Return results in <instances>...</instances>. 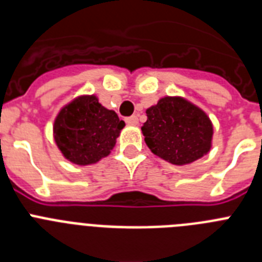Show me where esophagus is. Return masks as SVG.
Wrapping results in <instances>:
<instances>
[{"label": "esophagus", "mask_w": 262, "mask_h": 262, "mask_svg": "<svg viewBox=\"0 0 262 262\" xmlns=\"http://www.w3.org/2000/svg\"><path fill=\"white\" fill-rule=\"evenodd\" d=\"M126 123L131 124V126H136L139 123V119L136 115H131V117L126 118Z\"/></svg>", "instance_id": "esophagus-1"}]
</instances>
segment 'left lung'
Returning <instances> with one entry per match:
<instances>
[{
    "label": "left lung",
    "instance_id": "left-lung-1",
    "mask_svg": "<svg viewBox=\"0 0 262 262\" xmlns=\"http://www.w3.org/2000/svg\"><path fill=\"white\" fill-rule=\"evenodd\" d=\"M142 131L155 155L176 165L190 164L211 148L212 124L209 117L186 99L165 97L147 108Z\"/></svg>",
    "mask_w": 262,
    "mask_h": 262
}]
</instances>
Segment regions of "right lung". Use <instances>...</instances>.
Returning <instances> with one entry per match:
<instances>
[{
	"mask_svg": "<svg viewBox=\"0 0 262 262\" xmlns=\"http://www.w3.org/2000/svg\"><path fill=\"white\" fill-rule=\"evenodd\" d=\"M123 127L115 111L103 107L97 97L84 96L60 111L53 136L66 159L89 165L110 154Z\"/></svg>",
	"mask_w": 262,
	"mask_h": 262,
	"instance_id": "add662e5",
	"label": "right lung"
}]
</instances>
